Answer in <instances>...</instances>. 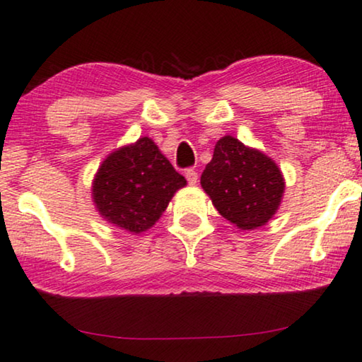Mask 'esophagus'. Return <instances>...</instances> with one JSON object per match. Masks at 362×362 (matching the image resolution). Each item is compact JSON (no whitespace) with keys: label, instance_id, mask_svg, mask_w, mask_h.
Segmentation results:
<instances>
[{"label":"esophagus","instance_id":"esophagus-1","mask_svg":"<svg viewBox=\"0 0 362 362\" xmlns=\"http://www.w3.org/2000/svg\"><path fill=\"white\" fill-rule=\"evenodd\" d=\"M185 177H187V180H189L190 185H195L197 182H199V173H197L195 168H187Z\"/></svg>","mask_w":362,"mask_h":362}]
</instances>
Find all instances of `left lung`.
<instances>
[{"label":"left lung","mask_w":362,"mask_h":362,"mask_svg":"<svg viewBox=\"0 0 362 362\" xmlns=\"http://www.w3.org/2000/svg\"><path fill=\"white\" fill-rule=\"evenodd\" d=\"M200 184L218 214L242 230L268 223L285 192V178L274 160L231 136L216 142Z\"/></svg>","instance_id":"1"}]
</instances>
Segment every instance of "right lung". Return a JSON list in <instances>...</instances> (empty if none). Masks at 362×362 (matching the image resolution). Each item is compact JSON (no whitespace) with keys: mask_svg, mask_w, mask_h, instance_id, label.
<instances>
[{"mask_svg":"<svg viewBox=\"0 0 362 362\" xmlns=\"http://www.w3.org/2000/svg\"><path fill=\"white\" fill-rule=\"evenodd\" d=\"M187 185L152 139L120 147L100 163L93 200L100 216L131 233L156 225L178 189Z\"/></svg>","mask_w":362,"mask_h":362,"instance_id":"add662e5","label":"right lung"}]
</instances>
